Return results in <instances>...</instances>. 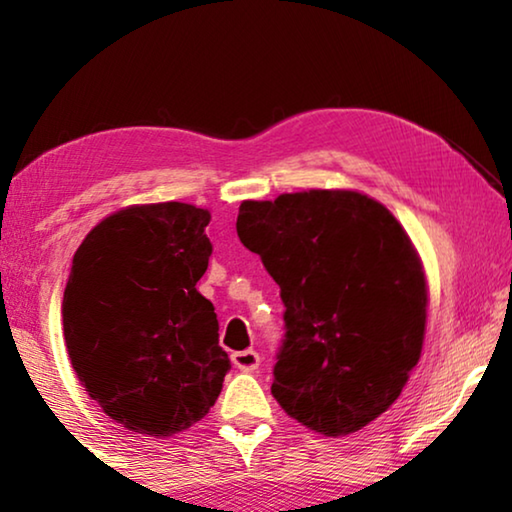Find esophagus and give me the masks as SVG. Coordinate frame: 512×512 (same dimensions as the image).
<instances>
[{"label": "esophagus", "instance_id": "34e87169", "mask_svg": "<svg viewBox=\"0 0 512 512\" xmlns=\"http://www.w3.org/2000/svg\"><path fill=\"white\" fill-rule=\"evenodd\" d=\"M232 363L241 372H255L259 368V354L255 350L232 352Z\"/></svg>", "mask_w": 512, "mask_h": 512}]
</instances>
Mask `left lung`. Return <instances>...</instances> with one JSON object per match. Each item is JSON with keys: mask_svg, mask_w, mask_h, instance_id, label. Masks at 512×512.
Listing matches in <instances>:
<instances>
[{"mask_svg": "<svg viewBox=\"0 0 512 512\" xmlns=\"http://www.w3.org/2000/svg\"><path fill=\"white\" fill-rule=\"evenodd\" d=\"M237 235L280 284L277 404L334 438L379 418L418 366L427 325V280L402 225L366 194L309 189L244 201Z\"/></svg>", "mask_w": 512, "mask_h": 512, "instance_id": "8db88e82", "label": "left lung"}]
</instances>
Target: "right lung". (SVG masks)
Segmentation results:
<instances>
[{"mask_svg":"<svg viewBox=\"0 0 512 512\" xmlns=\"http://www.w3.org/2000/svg\"><path fill=\"white\" fill-rule=\"evenodd\" d=\"M210 212L133 205L94 225L72 262L63 332L72 368L103 413L167 438L205 418L230 359L214 305L196 291Z\"/></svg>","mask_w":512,"mask_h":512,"instance_id":"obj_1","label":"right lung"}]
</instances>
